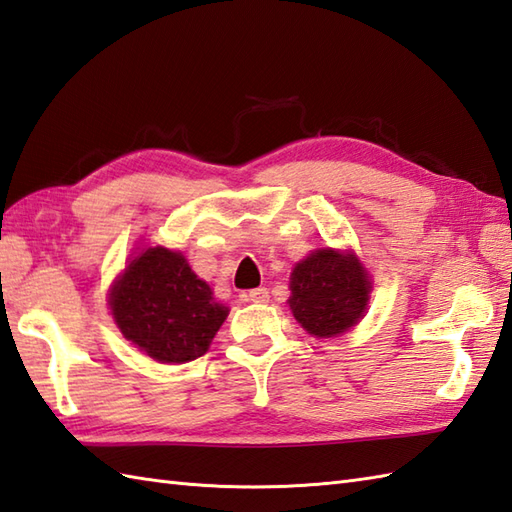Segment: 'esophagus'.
Wrapping results in <instances>:
<instances>
[{
  "instance_id": "1",
  "label": "esophagus",
  "mask_w": 512,
  "mask_h": 512,
  "mask_svg": "<svg viewBox=\"0 0 512 512\" xmlns=\"http://www.w3.org/2000/svg\"><path fill=\"white\" fill-rule=\"evenodd\" d=\"M247 298L252 300V302H256V304H265V302H269V291L265 287H258V289L249 291Z\"/></svg>"
}]
</instances>
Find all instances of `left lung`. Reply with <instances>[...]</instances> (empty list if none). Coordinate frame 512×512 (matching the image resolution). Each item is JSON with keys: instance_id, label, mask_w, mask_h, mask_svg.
Instances as JSON below:
<instances>
[{"instance_id": "8db88e82", "label": "left lung", "mask_w": 512, "mask_h": 512, "mask_svg": "<svg viewBox=\"0 0 512 512\" xmlns=\"http://www.w3.org/2000/svg\"><path fill=\"white\" fill-rule=\"evenodd\" d=\"M289 306L309 335L339 337L368 309L372 282L359 258L333 247L315 249L291 271Z\"/></svg>"}]
</instances>
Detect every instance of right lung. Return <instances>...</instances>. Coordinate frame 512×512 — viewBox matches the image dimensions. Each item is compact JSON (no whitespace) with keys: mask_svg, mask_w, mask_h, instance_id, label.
Listing matches in <instances>:
<instances>
[{"mask_svg":"<svg viewBox=\"0 0 512 512\" xmlns=\"http://www.w3.org/2000/svg\"><path fill=\"white\" fill-rule=\"evenodd\" d=\"M109 309L120 333L162 363L206 355L230 313L184 254L166 247H146L129 260L109 289Z\"/></svg>","mask_w":512,"mask_h":512,"instance_id":"1","label":"right lung"}]
</instances>
